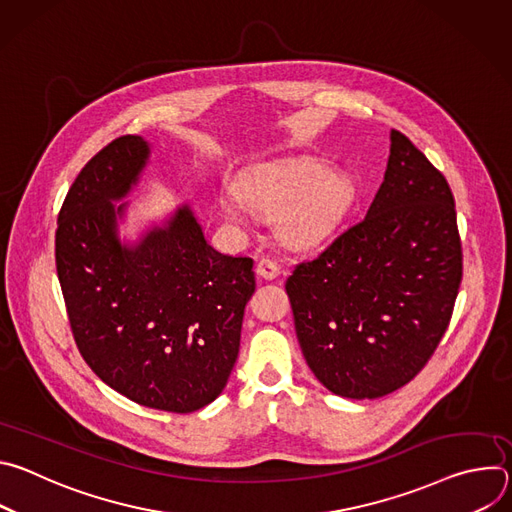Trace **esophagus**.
I'll return each instance as SVG.
<instances>
[{
    "mask_svg": "<svg viewBox=\"0 0 512 512\" xmlns=\"http://www.w3.org/2000/svg\"><path fill=\"white\" fill-rule=\"evenodd\" d=\"M257 275H259L261 279H275V277L279 275V265H277L273 259L263 257V259H259V263H257Z\"/></svg>",
    "mask_w": 512,
    "mask_h": 512,
    "instance_id": "esophagus-1",
    "label": "esophagus"
}]
</instances>
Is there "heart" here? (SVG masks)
I'll use <instances>...</instances> for the list:
<instances>
[{"mask_svg": "<svg viewBox=\"0 0 512 512\" xmlns=\"http://www.w3.org/2000/svg\"><path fill=\"white\" fill-rule=\"evenodd\" d=\"M239 192H223L218 208L229 221L247 225L255 214L279 218V237L291 247H310L328 239L350 210L356 182L318 158L261 164L239 180Z\"/></svg>", "mask_w": 512, "mask_h": 512, "instance_id": "heart-1", "label": "heart"}]
</instances>
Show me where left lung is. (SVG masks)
<instances>
[{"label": "left lung", "instance_id": "obj_1", "mask_svg": "<svg viewBox=\"0 0 512 512\" xmlns=\"http://www.w3.org/2000/svg\"><path fill=\"white\" fill-rule=\"evenodd\" d=\"M462 281L452 190L391 129L367 216L285 281L298 342L334 395L377 399L407 385L440 344Z\"/></svg>", "mask_w": 512, "mask_h": 512}]
</instances>
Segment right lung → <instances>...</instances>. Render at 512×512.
Returning <instances> with one entry per match:
<instances>
[{"label":"right lung","instance_id":"add662e5","mask_svg":"<svg viewBox=\"0 0 512 512\" xmlns=\"http://www.w3.org/2000/svg\"><path fill=\"white\" fill-rule=\"evenodd\" d=\"M152 158L141 135L103 148L58 214L56 271L77 346L123 397L192 413L227 387L239 356L253 259L208 245L190 204L121 241L129 196Z\"/></svg>","mask_w":512,"mask_h":512}]
</instances>
